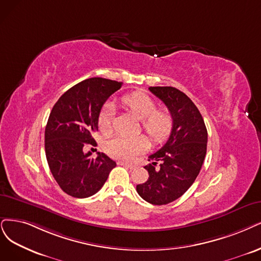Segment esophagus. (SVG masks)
Here are the masks:
<instances>
[{
  "mask_svg": "<svg viewBox=\"0 0 261 261\" xmlns=\"http://www.w3.org/2000/svg\"><path fill=\"white\" fill-rule=\"evenodd\" d=\"M118 165L123 166V167L128 168V169H130V170L136 169V167H137L136 165H132V163H128V162H124V161H119V162H118Z\"/></svg>",
  "mask_w": 261,
  "mask_h": 261,
  "instance_id": "1",
  "label": "esophagus"
}]
</instances>
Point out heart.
Returning <instances> with one entry per match:
<instances>
[{"mask_svg": "<svg viewBox=\"0 0 261 261\" xmlns=\"http://www.w3.org/2000/svg\"><path fill=\"white\" fill-rule=\"evenodd\" d=\"M122 106L140 120L141 128L153 144L165 142L173 129V117L166 106L156 108L157 104L151 96L142 92H132L124 95ZM114 108L105 104L99 114V128L104 136L113 132ZM149 147L148 140L143 136L117 137L105 144V150L110 156L121 160H133Z\"/></svg>", "mask_w": 261, "mask_h": 261, "instance_id": "obj_1", "label": "heart"}]
</instances>
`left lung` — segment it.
Returning a JSON list of instances; mask_svg holds the SVG:
<instances>
[{
    "mask_svg": "<svg viewBox=\"0 0 261 261\" xmlns=\"http://www.w3.org/2000/svg\"><path fill=\"white\" fill-rule=\"evenodd\" d=\"M173 117L167 143L148 157V179L137 185L148 203L163 205L181 197L194 184L206 155L207 130L195 103L174 87H149ZM160 165L157 166L156 163Z\"/></svg>",
    "mask_w": 261,
    "mask_h": 261,
    "instance_id": "8db88e82",
    "label": "left lung"
}]
</instances>
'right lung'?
Here are the masks:
<instances>
[{
    "instance_id": "obj_1",
    "label": "right lung",
    "mask_w": 261,
    "mask_h": 261,
    "mask_svg": "<svg viewBox=\"0 0 261 261\" xmlns=\"http://www.w3.org/2000/svg\"><path fill=\"white\" fill-rule=\"evenodd\" d=\"M122 83L101 77L85 80L64 92L50 112L45 129V152L58 185L69 196L88 198L98 192L116 162L103 152L91 158L86 144L95 145L103 104Z\"/></svg>"
}]
</instances>
